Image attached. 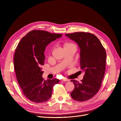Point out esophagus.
Masks as SVG:
<instances>
[{
  "mask_svg": "<svg viewBox=\"0 0 121 121\" xmlns=\"http://www.w3.org/2000/svg\"><path fill=\"white\" fill-rule=\"evenodd\" d=\"M61 81L66 82V81H69V80H67V79H65V78H64V79H62V80H61Z\"/></svg>",
  "mask_w": 121,
  "mask_h": 121,
  "instance_id": "34e87169",
  "label": "esophagus"
}]
</instances>
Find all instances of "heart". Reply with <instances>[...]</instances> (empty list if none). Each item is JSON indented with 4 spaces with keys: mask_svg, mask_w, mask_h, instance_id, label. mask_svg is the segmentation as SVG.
Listing matches in <instances>:
<instances>
[{
    "mask_svg": "<svg viewBox=\"0 0 121 121\" xmlns=\"http://www.w3.org/2000/svg\"><path fill=\"white\" fill-rule=\"evenodd\" d=\"M71 44H72V43H69V42H66V43H65L64 44V46L68 45Z\"/></svg>",
    "mask_w": 121,
    "mask_h": 121,
    "instance_id": "heart-1",
    "label": "heart"
}]
</instances>
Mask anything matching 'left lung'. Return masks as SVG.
I'll use <instances>...</instances> for the list:
<instances>
[{
	"mask_svg": "<svg viewBox=\"0 0 121 121\" xmlns=\"http://www.w3.org/2000/svg\"><path fill=\"white\" fill-rule=\"evenodd\" d=\"M80 49V67L84 76L81 82L72 80L75 85L71 93L73 99L84 101L92 98L99 90L105 71L107 54L95 35L88 32L66 34Z\"/></svg>",
	"mask_w": 121,
	"mask_h": 121,
	"instance_id": "obj_1",
	"label": "left lung"
}]
</instances>
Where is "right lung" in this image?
<instances>
[{
  "label": "right lung",
  "mask_w": 121,
  "mask_h": 121,
  "mask_svg": "<svg viewBox=\"0 0 121 121\" xmlns=\"http://www.w3.org/2000/svg\"><path fill=\"white\" fill-rule=\"evenodd\" d=\"M62 34L43 30H32L21 39L14 54V69L17 81L24 95L37 103L48 100L52 96L53 86L60 80H44V52L48 44L61 37Z\"/></svg>",
  "instance_id": "1"
}]
</instances>
